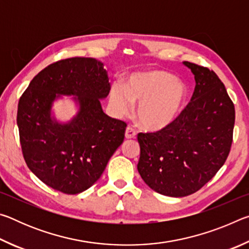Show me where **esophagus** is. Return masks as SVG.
<instances>
[{
	"label": "esophagus",
	"instance_id": "34e87169",
	"mask_svg": "<svg viewBox=\"0 0 249 249\" xmlns=\"http://www.w3.org/2000/svg\"><path fill=\"white\" fill-rule=\"evenodd\" d=\"M125 137L127 138V140H130V138H135L136 137V132H135V129L132 127H128L126 128L125 130Z\"/></svg>",
	"mask_w": 249,
	"mask_h": 249
}]
</instances>
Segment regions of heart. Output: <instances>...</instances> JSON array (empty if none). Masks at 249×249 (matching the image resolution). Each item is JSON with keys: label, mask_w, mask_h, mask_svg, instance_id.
Returning a JSON list of instances; mask_svg holds the SVG:
<instances>
[{"label": "heart", "mask_w": 249, "mask_h": 249, "mask_svg": "<svg viewBox=\"0 0 249 249\" xmlns=\"http://www.w3.org/2000/svg\"><path fill=\"white\" fill-rule=\"evenodd\" d=\"M187 99V88L163 70H148L133 73L126 88L114 84L109 92L112 107L119 115L132 109L133 103H140L137 120L149 130L168 127L182 111Z\"/></svg>", "instance_id": "1"}]
</instances>
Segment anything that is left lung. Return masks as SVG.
Listing matches in <instances>:
<instances>
[{"label": "left lung", "instance_id": "8db88e82", "mask_svg": "<svg viewBox=\"0 0 249 249\" xmlns=\"http://www.w3.org/2000/svg\"><path fill=\"white\" fill-rule=\"evenodd\" d=\"M195 74L191 101L168 127L140 133L137 165L142 180L160 195L190 196L216 175L229 157L235 107L213 70L183 61Z\"/></svg>", "mask_w": 249, "mask_h": 249}]
</instances>
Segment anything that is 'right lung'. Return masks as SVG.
I'll return each mask as SVG.
<instances>
[{
  "instance_id": "obj_1",
  "label": "right lung",
  "mask_w": 249,
  "mask_h": 249,
  "mask_svg": "<svg viewBox=\"0 0 249 249\" xmlns=\"http://www.w3.org/2000/svg\"><path fill=\"white\" fill-rule=\"evenodd\" d=\"M111 84L103 64L74 57L53 62L35 75L18 108L25 161L48 187L77 195L94 184L124 141L126 123L103 112ZM73 95L79 111L68 124L51 117L53 101Z\"/></svg>"
}]
</instances>
